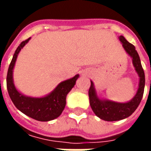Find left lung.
Segmentation results:
<instances>
[{
  "mask_svg": "<svg viewBox=\"0 0 151 151\" xmlns=\"http://www.w3.org/2000/svg\"><path fill=\"white\" fill-rule=\"evenodd\" d=\"M122 46L129 55L132 57L133 65L136 72L139 76V86L137 94L128 103H116L111 100L100 99L97 96L94 83L91 81V86L89 89V99L90 105L95 114L100 119L106 121H116L127 118L135 111L141 103L144 93L145 87V73L141 64L138 53L135 49V47L132 43H129L124 36H120Z\"/></svg>",
  "mask_w": 151,
  "mask_h": 151,
  "instance_id": "obj_1",
  "label": "left lung"
}]
</instances>
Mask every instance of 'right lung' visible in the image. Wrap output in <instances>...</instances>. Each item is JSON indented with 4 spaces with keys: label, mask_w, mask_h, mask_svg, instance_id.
Segmentation results:
<instances>
[{
    "label": "right lung",
    "mask_w": 151,
    "mask_h": 151,
    "mask_svg": "<svg viewBox=\"0 0 151 151\" xmlns=\"http://www.w3.org/2000/svg\"><path fill=\"white\" fill-rule=\"evenodd\" d=\"M30 39L22 41L14 54L7 73V90L12 102L19 111L39 121H49L57 118L62 113L66 104V96L74 86L79 75L77 74L72 78L60 82L52 93L42 98L28 97L18 91L13 81V69L18 53Z\"/></svg>",
    "instance_id": "add662e5"
}]
</instances>
